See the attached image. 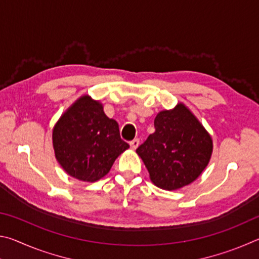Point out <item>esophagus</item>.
I'll list each match as a JSON object with an SVG mask.
<instances>
[{"instance_id":"esophagus-1","label":"esophagus","mask_w":259,"mask_h":259,"mask_svg":"<svg viewBox=\"0 0 259 259\" xmlns=\"http://www.w3.org/2000/svg\"><path fill=\"white\" fill-rule=\"evenodd\" d=\"M139 146V139H134L133 142L130 143V147L133 148V150H136Z\"/></svg>"}]
</instances>
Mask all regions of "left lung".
Here are the masks:
<instances>
[{
    "label": "left lung",
    "mask_w": 259,
    "mask_h": 259,
    "mask_svg": "<svg viewBox=\"0 0 259 259\" xmlns=\"http://www.w3.org/2000/svg\"><path fill=\"white\" fill-rule=\"evenodd\" d=\"M154 126V134L136 151L152 183L165 191L190 185L209 163L211 136L183 103L157 113Z\"/></svg>",
    "instance_id": "obj_1"
}]
</instances>
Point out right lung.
Returning <instances> with one entry per match:
<instances>
[{"mask_svg": "<svg viewBox=\"0 0 259 259\" xmlns=\"http://www.w3.org/2000/svg\"><path fill=\"white\" fill-rule=\"evenodd\" d=\"M58 163L69 176L94 183L109 172L129 145L121 139L119 124L109 119L99 100L89 95L76 99L52 129Z\"/></svg>", "mask_w": 259, "mask_h": 259, "instance_id": "add662e5", "label": "right lung"}]
</instances>
